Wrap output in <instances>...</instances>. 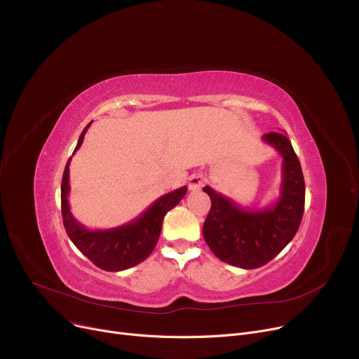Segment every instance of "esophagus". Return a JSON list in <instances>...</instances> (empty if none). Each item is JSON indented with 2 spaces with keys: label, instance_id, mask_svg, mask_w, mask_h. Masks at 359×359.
Here are the masks:
<instances>
[{
  "label": "esophagus",
  "instance_id": "1",
  "mask_svg": "<svg viewBox=\"0 0 359 359\" xmlns=\"http://www.w3.org/2000/svg\"><path fill=\"white\" fill-rule=\"evenodd\" d=\"M203 183H205L203 176L201 173H195L189 177V189L191 191H199L201 187L203 186Z\"/></svg>",
  "mask_w": 359,
  "mask_h": 359
}]
</instances>
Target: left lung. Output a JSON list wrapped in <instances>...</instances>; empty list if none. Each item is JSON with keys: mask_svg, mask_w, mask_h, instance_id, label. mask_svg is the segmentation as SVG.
Masks as SVG:
<instances>
[{"mask_svg": "<svg viewBox=\"0 0 359 359\" xmlns=\"http://www.w3.org/2000/svg\"><path fill=\"white\" fill-rule=\"evenodd\" d=\"M282 157L279 198L263 210H249L205 186L211 210L203 222V238L212 253L229 265L256 269L266 265L294 238L304 214L306 184L291 141L280 132L262 137Z\"/></svg>", "mask_w": 359, "mask_h": 359, "instance_id": "1", "label": "left lung"}]
</instances>
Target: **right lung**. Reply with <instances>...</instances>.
<instances>
[{
	"instance_id": "right-lung-1",
	"label": "right lung",
	"mask_w": 359,
	"mask_h": 359,
	"mask_svg": "<svg viewBox=\"0 0 359 359\" xmlns=\"http://www.w3.org/2000/svg\"><path fill=\"white\" fill-rule=\"evenodd\" d=\"M90 125L91 122L81 132L72 156L81 147ZM69 163L71 157L65 165L62 176L61 211L65 231L75 244V248L88 257L97 268L109 272L125 271L144 262L154 250L158 241L164 215L182 201V198L186 195L187 187L183 186L173 192L163 195L154 203H151L138 218L121 225V227L109 230H88L74 218L69 210Z\"/></svg>"
}]
</instances>
